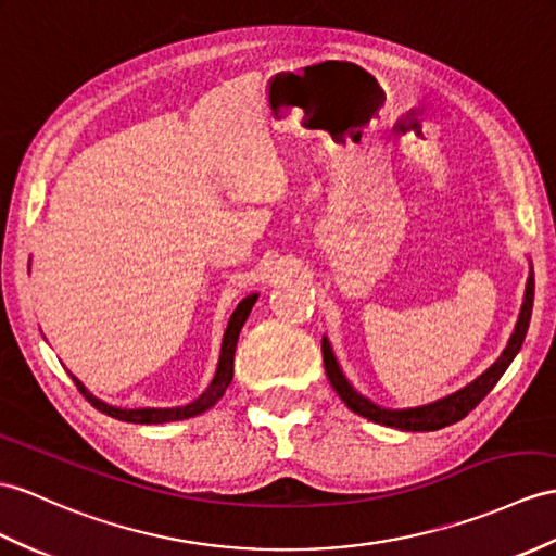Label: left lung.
Listing matches in <instances>:
<instances>
[{
  "mask_svg": "<svg viewBox=\"0 0 556 556\" xmlns=\"http://www.w3.org/2000/svg\"><path fill=\"white\" fill-rule=\"evenodd\" d=\"M533 294H535V278H533V264H531L528 266V280H526V292H523V304L519 311V318H517V325H514V332H511L503 354H500L491 368L481 372L477 380H471L467 387L457 389V391H453V394L443 396L439 401L415 405V408H384V405H377L375 401L365 399L361 391H356L354 384L346 380V375L342 372L340 363H337V356H334L328 337H323L325 372H328V380H330L332 389L337 391V396L346 403V408L354 410L356 415H361L365 419H372V422H377V425L394 427L401 431L443 429L453 422H459V419L469 415V410L477 408V405L483 401V396L497 384L500 377L505 375L514 356L519 354V349H521V344L526 340V332H528V323H531Z\"/></svg>",
  "mask_w": 556,
  "mask_h": 556,
  "instance_id": "obj_1",
  "label": "left lung"
}]
</instances>
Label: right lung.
Wrapping results in <instances>:
<instances>
[{"label":"right lung","instance_id":"add662e5","mask_svg":"<svg viewBox=\"0 0 556 556\" xmlns=\"http://www.w3.org/2000/svg\"><path fill=\"white\" fill-rule=\"evenodd\" d=\"M256 296H260V294H250L236 306L231 320H228V325H226V332H224V340H222V354H219V363H216V372L212 377V382L191 403L174 405V408H117V405H111V403H105V401L93 396L91 391L83 382H79L75 375H71L73 382L77 384L79 391H83V396L93 405V408L105 413V415H111L115 419H122V422L162 425V422H176V419H188V417H195L200 413H205V410L212 408L216 401L224 396V391L228 389V384H231V380H233V356H236L238 337H240L242 325H245L250 311L256 302Z\"/></svg>","mask_w":556,"mask_h":556}]
</instances>
